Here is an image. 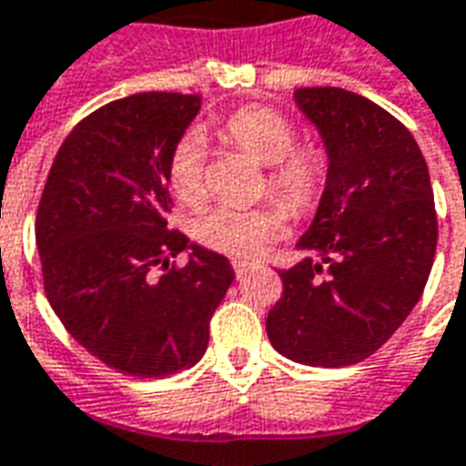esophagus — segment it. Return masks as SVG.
<instances>
[{"label": "esophagus", "mask_w": 466, "mask_h": 466, "mask_svg": "<svg viewBox=\"0 0 466 466\" xmlns=\"http://www.w3.org/2000/svg\"><path fill=\"white\" fill-rule=\"evenodd\" d=\"M232 267H234V275H237V278H244V275H247V272L252 269V262H242V259H234Z\"/></svg>", "instance_id": "34e87169"}]
</instances>
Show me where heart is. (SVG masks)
I'll use <instances>...</instances> for the list:
<instances>
[{
	"label": "heart",
	"mask_w": 466,
	"mask_h": 466,
	"mask_svg": "<svg viewBox=\"0 0 466 466\" xmlns=\"http://www.w3.org/2000/svg\"><path fill=\"white\" fill-rule=\"evenodd\" d=\"M222 133L239 151L262 166H269V191L292 211L318 204L328 178V158L315 146H295V123L278 108L247 106L224 120ZM207 143L201 133H187L171 151L168 181L177 197L194 204L204 197ZM282 229V214L275 207H214L204 211L194 232L217 252L232 257H255Z\"/></svg>",
	"instance_id": "1"
}]
</instances>
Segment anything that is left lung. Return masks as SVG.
I'll return each instance as SVG.
<instances>
[{"instance_id":"left-lung-1","label":"left lung","mask_w":466,"mask_h":466,"mask_svg":"<svg viewBox=\"0 0 466 466\" xmlns=\"http://www.w3.org/2000/svg\"><path fill=\"white\" fill-rule=\"evenodd\" d=\"M295 103L323 138L325 191L282 269L267 335L295 363L343 369L373 356L409 318L437 252L429 168L414 136L369 97L300 87Z\"/></svg>"}]
</instances>
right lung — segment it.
I'll list each match as a JSON object with an SVG mask.
<instances>
[{"label": "right lung", "mask_w": 466, "mask_h": 466, "mask_svg": "<svg viewBox=\"0 0 466 466\" xmlns=\"http://www.w3.org/2000/svg\"><path fill=\"white\" fill-rule=\"evenodd\" d=\"M201 96L138 93L80 120L52 161L37 209L45 295L108 369L164 379L199 363L234 282L229 259L171 229L168 161ZM189 252L184 268L170 257ZM154 268H161L156 279Z\"/></svg>", "instance_id": "right-lung-1"}]
</instances>
